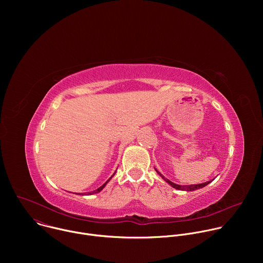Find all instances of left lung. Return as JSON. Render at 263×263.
I'll list each match as a JSON object with an SVG mask.
<instances>
[{
	"instance_id": "obj_1",
	"label": "left lung",
	"mask_w": 263,
	"mask_h": 263,
	"mask_svg": "<svg viewBox=\"0 0 263 263\" xmlns=\"http://www.w3.org/2000/svg\"><path fill=\"white\" fill-rule=\"evenodd\" d=\"M156 170V168H155ZM156 172L158 173V175L165 181V182H167L172 187H174V189H176V190H178V191H185V192H194V191H197V190H200V189H203V187H205L206 185H208L210 182H212L213 181V179L212 180H210V181H207V182H204V183H201V184H192V185H179V184H176V183H174V182H172V181H170L168 179H166L162 174H160L157 170H156Z\"/></svg>"
}]
</instances>
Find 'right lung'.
Segmentation results:
<instances>
[{"mask_svg":"<svg viewBox=\"0 0 263 263\" xmlns=\"http://www.w3.org/2000/svg\"><path fill=\"white\" fill-rule=\"evenodd\" d=\"M116 172H117V171H116ZM115 174H116V173H115ZM115 174L112 175V176H111V177H110V178H109V179H108V180H107V181H106V182H105V183H104L102 186H100L98 190H96V191H93V192H89V193H84V194H82V196H83V195H85V196H89V195H93V194H98V193H100V192H101V191L104 189V187L106 186V184H107V183L110 181V179L115 176Z\"/></svg>","mask_w":263,"mask_h":263,"instance_id":"add662e5","label":"right lung"}]
</instances>
